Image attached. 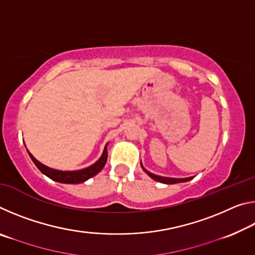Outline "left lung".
I'll return each instance as SVG.
<instances>
[{
  "label": "left lung",
  "instance_id": "8db88e82",
  "mask_svg": "<svg viewBox=\"0 0 255 255\" xmlns=\"http://www.w3.org/2000/svg\"><path fill=\"white\" fill-rule=\"evenodd\" d=\"M144 171L147 173L150 178L154 179L155 181H158V182L162 183H166V184H174V183H180V182H187V181H190L192 178H185V179H174V178H164V176H159V175H155L153 173H150L147 170Z\"/></svg>",
  "mask_w": 255,
  "mask_h": 255
}]
</instances>
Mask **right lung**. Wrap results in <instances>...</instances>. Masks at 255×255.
Masks as SVG:
<instances>
[{
    "label": "right lung",
    "mask_w": 255,
    "mask_h": 255,
    "mask_svg": "<svg viewBox=\"0 0 255 255\" xmlns=\"http://www.w3.org/2000/svg\"><path fill=\"white\" fill-rule=\"evenodd\" d=\"M29 155L30 157H31L32 162L36 164L38 169H39L45 175L48 176L49 179L57 181V182H60V183H71V184L82 183L88 179L92 178V176H94L97 173H99V172L103 169V166L106 165V162L108 158V152H107V146H106L105 150H103L102 156L97 163H94L93 165L86 167L84 170L66 172V171H57V170L50 169V167H47L44 165V164L38 162L31 154L29 153Z\"/></svg>",
    "instance_id": "right-lung-1"
}]
</instances>
